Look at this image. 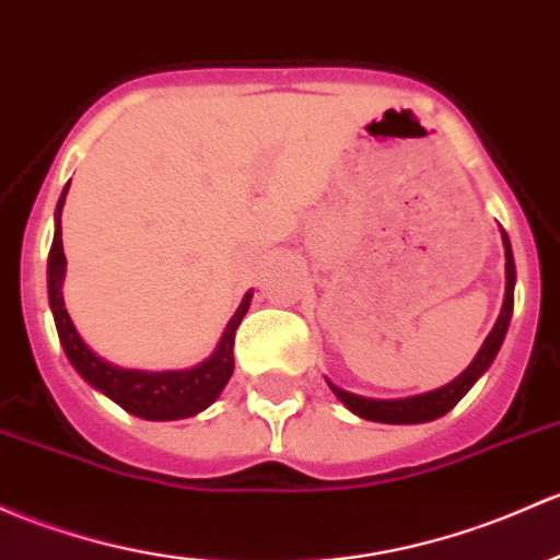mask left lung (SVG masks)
<instances>
[{
  "label": "left lung",
  "instance_id": "8db88e82",
  "mask_svg": "<svg viewBox=\"0 0 560 560\" xmlns=\"http://www.w3.org/2000/svg\"><path fill=\"white\" fill-rule=\"evenodd\" d=\"M502 244H504V270H508V284H504V303L502 311H499V319L493 325L488 338L482 340L480 351L475 354L469 368L464 370L458 378H453L451 384L434 388V392L427 394H416V397H405V399H370V397H359V394L346 392V388L335 386L332 381H327L329 388H332L335 397L351 410V413L359 416V419L368 421H381V423H427L445 416L469 388L475 386V381L491 368L493 357L499 354L504 343V335H508L510 319H513V303H515V260H513V246H510L508 233L502 231Z\"/></svg>",
  "mask_w": 560,
  "mask_h": 560
}]
</instances>
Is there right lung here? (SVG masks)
<instances>
[{
    "label": "right lung",
    "instance_id": "obj_1",
    "mask_svg": "<svg viewBox=\"0 0 560 560\" xmlns=\"http://www.w3.org/2000/svg\"><path fill=\"white\" fill-rule=\"evenodd\" d=\"M67 190L69 185L63 187L56 206V235H52L50 255H47V300H50L52 319H56L58 340H61L72 368L78 370L93 388L107 394L112 402H117L122 410H128L131 416H139V419L176 421L201 413V410L209 408V405L220 397V392L225 388L228 381H231L235 368V329H238L241 319H244V314L249 311L252 292H246L238 311L233 314V319L228 322L214 354L203 359L196 368L163 370V373L117 368V364L98 357L96 351H91V346L80 338L78 327L72 325L67 308H63L61 287L63 273H67V257H63L61 244V209L63 201H67Z\"/></svg>",
    "mask_w": 560,
    "mask_h": 560
}]
</instances>
